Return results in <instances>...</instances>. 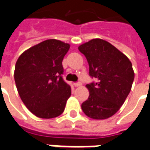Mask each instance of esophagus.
<instances>
[{"label": "esophagus", "mask_w": 150, "mask_h": 150, "mask_svg": "<svg viewBox=\"0 0 150 150\" xmlns=\"http://www.w3.org/2000/svg\"><path fill=\"white\" fill-rule=\"evenodd\" d=\"M73 85H74V86H81V82H80V81H78V82H75V83H73Z\"/></svg>", "instance_id": "esophagus-1"}]
</instances>
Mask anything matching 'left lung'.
<instances>
[{"label":"left lung","instance_id":"8db88e82","mask_svg":"<svg viewBox=\"0 0 150 150\" xmlns=\"http://www.w3.org/2000/svg\"><path fill=\"white\" fill-rule=\"evenodd\" d=\"M78 49L88 61L90 76L96 80L86 85L90 96L81 104V109L94 120L111 117L120 110L131 90L134 80L131 61L101 39L83 43Z\"/></svg>","mask_w":150,"mask_h":150}]
</instances>
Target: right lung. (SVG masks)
<instances>
[{
  "instance_id": "1",
  "label": "right lung",
  "mask_w": 150,
  "mask_h": 150,
  "mask_svg": "<svg viewBox=\"0 0 150 150\" xmlns=\"http://www.w3.org/2000/svg\"><path fill=\"white\" fill-rule=\"evenodd\" d=\"M69 44L47 39L22 53L17 60L14 80L19 96L37 117L52 119L63 113L71 95L64 81V56Z\"/></svg>"
}]
</instances>
